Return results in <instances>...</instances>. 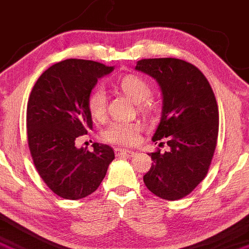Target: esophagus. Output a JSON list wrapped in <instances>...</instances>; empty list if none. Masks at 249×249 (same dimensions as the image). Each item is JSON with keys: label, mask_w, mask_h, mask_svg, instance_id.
Returning <instances> with one entry per match:
<instances>
[{"label": "esophagus", "mask_w": 249, "mask_h": 249, "mask_svg": "<svg viewBox=\"0 0 249 249\" xmlns=\"http://www.w3.org/2000/svg\"><path fill=\"white\" fill-rule=\"evenodd\" d=\"M116 156L118 158H132L135 155V153L131 150H124V149H120V148H116Z\"/></svg>", "instance_id": "1"}]
</instances>
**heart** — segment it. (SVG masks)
<instances>
[{"label": "heart", "instance_id": "b5f03b06", "mask_svg": "<svg viewBox=\"0 0 249 249\" xmlns=\"http://www.w3.org/2000/svg\"><path fill=\"white\" fill-rule=\"evenodd\" d=\"M119 87L132 101L138 104L142 113L151 114L155 111V104L148 99L151 87L144 78L136 75H126L119 81ZM88 109L95 119H104L106 116V93L101 87H96L88 98ZM141 125L138 123L116 122L112 123L104 132V138L109 143L118 145H131L140 137Z\"/></svg>", "mask_w": 249, "mask_h": 249}]
</instances>
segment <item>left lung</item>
<instances>
[{
	"label": "left lung",
	"instance_id": "left-lung-1",
	"mask_svg": "<svg viewBox=\"0 0 249 249\" xmlns=\"http://www.w3.org/2000/svg\"><path fill=\"white\" fill-rule=\"evenodd\" d=\"M136 70L161 88L162 116L153 142L166 140L169 146L149 154L154 162L143 181L162 199H181L206 177L216 149L218 106L213 88L197 67L182 59H141Z\"/></svg>",
	"mask_w": 249,
	"mask_h": 249
}]
</instances>
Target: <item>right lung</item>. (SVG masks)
<instances>
[{"instance_id":"obj_1","label":"right lung","mask_w":249,"mask_h":249,"mask_svg":"<svg viewBox=\"0 0 249 249\" xmlns=\"http://www.w3.org/2000/svg\"><path fill=\"white\" fill-rule=\"evenodd\" d=\"M113 67L86 59H65L40 75L27 104V140L35 166L53 193L76 200L100 186L114 151L94 143L93 151L75 141L93 129L88 98Z\"/></svg>"}]
</instances>
